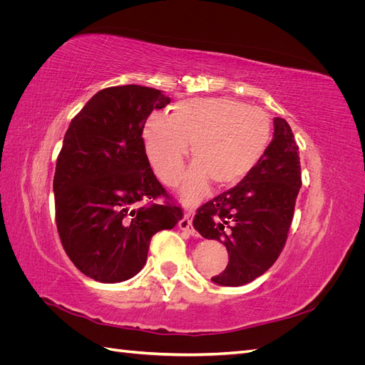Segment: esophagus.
<instances>
[{"instance_id":"esophagus-1","label":"esophagus","mask_w":365,"mask_h":365,"mask_svg":"<svg viewBox=\"0 0 365 365\" xmlns=\"http://www.w3.org/2000/svg\"><path fill=\"white\" fill-rule=\"evenodd\" d=\"M178 227H180L182 231H185V233H189V235H192V236H197L195 228H193V225H192V217H190V215H184V217L178 222Z\"/></svg>"}]
</instances>
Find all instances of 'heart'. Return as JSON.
I'll use <instances>...</instances> for the list:
<instances>
[{
  "mask_svg": "<svg viewBox=\"0 0 365 365\" xmlns=\"http://www.w3.org/2000/svg\"><path fill=\"white\" fill-rule=\"evenodd\" d=\"M271 118L260 108L230 97L190 98L170 114L152 113L141 138L153 170L168 184H178L192 145L193 168L181 189L184 202L195 204L208 181L217 187L240 182L260 163L271 141Z\"/></svg>",
  "mask_w": 365,
  "mask_h": 365,
  "instance_id": "heart-1",
  "label": "heart"
}]
</instances>
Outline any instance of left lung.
Masks as SVG:
<instances>
[{
    "label": "left lung",
    "mask_w": 365,
    "mask_h": 365,
    "mask_svg": "<svg viewBox=\"0 0 365 365\" xmlns=\"http://www.w3.org/2000/svg\"><path fill=\"white\" fill-rule=\"evenodd\" d=\"M302 187L298 146L288 121L274 118V137L260 163L233 189L196 210L195 230L228 251V264L212 280L242 286L268 271L288 239Z\"/></svg>",
    "instance_id": "8db88e82"
}]
</instances>
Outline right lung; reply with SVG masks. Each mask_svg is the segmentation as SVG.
<instances>
[{
    "label": "right lung",
    "instance_id": "add662e5",
    "mask_svg": "<svg viewBox=\"0 0 365 365\" xmlns=\"http://www.w3.org/2000/svg\"><path fill=\"white\" fill-rule=\"evenodd\" d=\"M169 103L155 88H105L65 132L53 180L56 225L65 252L86 277H134L152 236L182 219V208L153 175L141 138L148 115ZM161 195L164 205L144 204Z\"/></svg>",
    "mask_w": 365,
    "mask_h": 365
}]
</instances>
